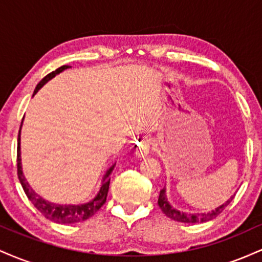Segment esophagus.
I'll list each match as a JSON object with an SVG mask.
<instances>
[{"label": "esophagus", "mask_w": 262, "mask_h": 262, "mask_svg": "<svg viewBox=\"0 0 262 262\" xmlns=\"http://www.w3.org/2000/svg\"><path fill=\"white\" fill-rule=\"evenodd\" d=\"M150 150H151V141L149 139H143L139 144H138L137 150H135V154L140 156V158H144V156L149 154Z\"/></svg>", "instance_id": "obj_1"}]
</instances>
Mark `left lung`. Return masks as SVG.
I'll list each match as a JSON object with an SVG mask.
<instances>
[{
  "label": "left lung",
  "mask_w": 262,
  "mask_h": 262,
  "mask_svg": "<svg viewBox=\"0 0 262 262\" xmlns=\"http://www.w3.org/2000/svg\"><path fill=\"white\" fill-rule=\"evenodd\" d=\"M234 196H235V194H234ZM234 196H231L230 200H228L224 204H222L221 207H218L217 209L212 210V212L201 213V214L200 213H197V214H189V213H182L180 212V210L173 208V207H171L170 203L167 202L166 194H165V188H162L160 191V194H159L158 204L161 208L162 212H164V214L166 215V217L173 219V221L181 222V223H200V222L201 223H203V222L212 221V219H214L217 215L221 214V213L224 210L225 207L231 202V200H233Z\"/></svg>",
  "instance_id": "left-lung-1"
}]
</instances>
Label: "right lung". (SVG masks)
I'll use <instances>...</instances> for the list:
<instances>
[{"mask_svg":"<svg viewBox=\"0 0 262 262\" xmlns=\"http://www.w3.org/2000/svg\"><path fill=\"white\" fill-rule=\"evenodd\" d=\"M68 68H70V66L62 65V66H60L59 69H56L55 71H53V73L48 74L47 76H45L44 79L38 83L37 87H35L34 93H37L39 91V89H40L44 83H47L50 79H53L55 75L61 73L62 70H65V69H68ZM114 166H116V164L112 165V166L108 169L106 175H104V177H103V181H102L100 192H98L97 196L93 198L92 201H90L89 203L77 204V206H71V204H69V206H66V204H64V206H60V204L48 202V201L43 200V198H41L40 196H38V194L33 191L31 186L28 185V182L26 181L25 176H23L22 164H20V128H19V133H18V145H17V175H18V179H19L20 185H22V187H23V189H25L27 197H28V200L33 203V206H34L35 208H37L45 218L49 219V221L55 222V223H59V224L79 223V222L86 221V219L91 218L93 214H96V213L101 209V207L106 203L108 188H110L111 173H112Z\"/></svg>","mask_w":262,"mask_h":262,"instance_id":"add662e5","label":"right lung"}]
</instances>
